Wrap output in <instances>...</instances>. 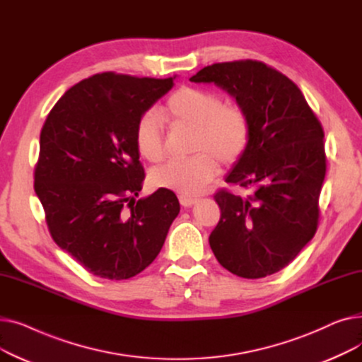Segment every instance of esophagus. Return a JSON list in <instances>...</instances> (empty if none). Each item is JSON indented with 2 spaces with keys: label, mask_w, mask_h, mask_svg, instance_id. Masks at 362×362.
<instances>
[{
  "label": "esophagus",
  "mask_w": 362,
  "mask_h": 362,
  "mask_svg": "<svg viewBox=\"0 0 362 362\" xmlns=\"http://www.w3.org/2000/svg\"><path fill=\"white\" fill-rule=\"evenodd\" d=\"M179 202H180V205H182V206H185V208H189V206L195 205V204L198 202V199H197V198H192V197L180 195V197H179Z\"/></svg>",
  "instance_id": "34e87169"
}]
</instances>
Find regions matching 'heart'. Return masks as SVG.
<instances>
[{
	"instance_id": "heart-1",
	"label": "heart",
	"mask_w": 362,
	"mask_h": 362,
	"mask_svg": "<svg viewBox=\"0 0 362 362\" xmlns=\"http://www.w3.org/2000/svg\"><path fill=\"white\" fill-rule=\"evenodd\" d=\"M160 119L195 127L191 158L170 160L151 171L156 187L182 195H197L217 173V163L232 164L250 142V120L238 105L223 104L217 93L197 88H180L158 112ZM154 112H145L135 130L139 154L158 163L165 154L164 132Z\"/></svg>"
}]
</instances>
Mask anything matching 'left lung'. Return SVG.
Segmentation results:
<instances>
[{
	"instance_id": "obj_1",
	"label": "left lung",
	"mask_w": 362,
	"mask_h": 362,
	"mask_svg": "<svg viewBox=\"0 0 362 362\" xmlns=\"http://www.w3.org/2000/svg\"><path fill=\"white\" fill-rule=\"evenodd\" d=\"M191 82L226 90L250 120V142L224 180L251 187L252 194H216L221 217L210 235L211 250L239 277L277 273L317 230L325 132L300 89L264 63H217Z\"/></svg>"
}]
</instances>
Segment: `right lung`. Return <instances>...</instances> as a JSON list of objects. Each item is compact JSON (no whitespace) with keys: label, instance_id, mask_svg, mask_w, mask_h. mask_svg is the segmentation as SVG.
<instances>
[{"label":"right lung","instance_id":"obj_1","mask_svg":"<svg viewBox=\"0 0 362 362\" xmlns=\"http://www.w3.org/2000/svg\"><path fill=\"white\" fill-rule=\"evenodd\" d=\"M175 79L95 74L44 123L35 192L54 242L93 276L126 280L145 270L180 211L167 189L136 199L145 179L136 124Z\"/></svg>","mask_w":362,"mask_h":362}]
</instances>
